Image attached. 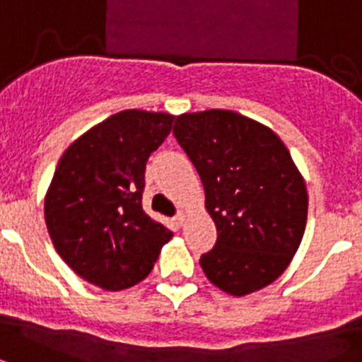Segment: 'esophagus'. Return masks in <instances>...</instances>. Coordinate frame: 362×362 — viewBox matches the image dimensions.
<instances>
[{"label": "esophagus", "mask_w": 362, "mask_h": 362, "mask_svg": "<svg viewBox=\"0 0 362 362\" xmlns=\"http://www.w3.org/2000/svg\"><path fill=\"white\" fill-rule=\"evenodd\" d=\"M185 219H187V211H183V209H179L177 215H175V221H177L179 225H183Z\"/></svg>", "instance_id": "34e87169"}]
</instances>
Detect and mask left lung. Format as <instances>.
I'll return each instance as SVG.
<instances>
[{
    "instance_id": "obj_1",
    "label": "left lung",
    "mask_w": 362,
    "mask_h": 362,
    "mask_svg": "<svg viewBox=\"0 0 362 362\" xmlns=\"http://www.w3.org/2000/svg\"><path fill=\"white\" fill-rule=\"evenodd\" d=\"M173 134L217 226L215 247L200 259L207 279L232 296L276 281L308 219L306 183L287 147L268 126L226 109L179 115Z\"/></svg>"
}]
</instances>
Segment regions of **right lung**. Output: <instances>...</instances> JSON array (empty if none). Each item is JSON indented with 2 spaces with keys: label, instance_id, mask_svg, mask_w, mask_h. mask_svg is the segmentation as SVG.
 I'll list each match as a JSON object with an SVG mask.
<instances>
[{
  "label": "right lung",
  "instance_id": "1",
  "mask_svg": "<svg viewBox=\"0 0 362 362\" xmlns=\"http://www.w3.org/2000/svg\"><path fill=\"white\" fill-rule=\"evenodd\" d=\"M173 115L126 109L75 139L45 196V223L64 262L105 291L149 276L172 230L143 211L145 164Z\"/></svg>",
  "mask_w": 362,
  "mask_h": 362
}]
</instances>
